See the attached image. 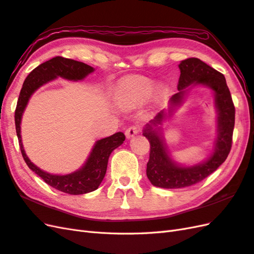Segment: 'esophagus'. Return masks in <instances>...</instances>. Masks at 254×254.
Wrapping results in <instances>:
<instances>
[{"mask_svg":"<svg viewBox=\"0 0 254 254\" xmlns=\"http://www.w3.org/2000/svg\"><path fill=\"white\" fill-rule=\"evenodd\" d=\"M139 131H140V127L139 126H132V127H129L127 129L126 135H127V138H132V137H134L136 134H138Z\"/></svg>","mask_w":254,"mask_h":254,"instance_id":"34e87169","label":"esophagus"}]
</instances>
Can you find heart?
<instances>
[{
	"mask_svg": "<svg viewBox=\"0 0 254 254\" xmlns=\"http://www.w3.org/2000/svg\"><path fill=\"white\" fill-rule=\"evenodd\" d=\"M153 82L146 77H137L123 82L117 91V100L123 105L137 103L150 94ZM162 88V87H161ZM160 88V89H161Z\"/></svg>",
	"mask_w": 254,
	"mask_h": 254,
	"instance_id": "b5f03b06",
	"label": "heart"
}]
</instances>
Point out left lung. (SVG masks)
<instances>
[{"label": "left lung", "instance_id": "8db88e82", "mask_svg": "<svg viewBox=\"0 0 254 254\" xmlns=\"http://www.w3.org/2000/svg\"><path fill=\"white\" fill-rule=\"evenodd\" d=\"M178 67L180 69L179 92L171 97L168 108L161 110L142 131V135L150 142L147 177L154 187L163 189L193 186L217 171L230 153L235 125V107L225 77L197 58L181 61ZM194 85H204L213 90L217 113V136L213 150L206 160L194 166H183L170 157L160 126L182 103L187 91Z\"/></svg>", "mask_w": 254, "mask_h": 254}]
</instances>
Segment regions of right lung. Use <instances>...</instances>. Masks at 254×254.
I'll return each mask as SVG.
<instances>
[{
	"label": "right lung",
	"instance_id": "obj_1",
	"mask_svg": "<svg viewBox=\"0 0 254 254\" xmlns=\"http://www.w3.org/2000/svg\"><path fill=\"white\" fill-rule=\"evenodd\" d=\"M93 71L94 68L86 63L65 59L63 57H56L49 61L42 63L25 78L20 94H19L15 112L16 132L25 163L31 171L38 175L47 185L61 192L71 195L92 192L100 187L104 177H105L109 155L116 148L123 144L126 139L125 134L118 132L109 136V137L96 140L88 159L80 168L66 175H57L41 170L29 159L22 145L21 120L31 96L44 84L57 79L58 77L71 81L83 80Z\"/></svg>",
	"mask_w": 254,
	"mask_h": 254
}]
</instances>
